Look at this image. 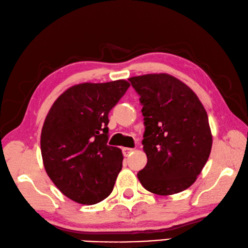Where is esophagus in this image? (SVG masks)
Instances as JSON below:
<instances>
[{
  "mask_svg": "<svg viewBox=\"0 0 248 248\" xmlns=\"http://www.w3.org/2000/svg\"><path fill=\"white\" fill-rule=\"evenodd\" d=\"M122 151H123V155H125V157H127V155H129L133 153L134 149H132V148H123V149H122Z\"/></svg>",
  "mask_w": 248,
  "mask_h": 248,
  "instance_id": "34e87169",
  "label": "esophagus"
}]
</instances>
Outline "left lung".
I'll return each mask as SVG.
<instances>
[{"label":"left lung","mask_w":248,"mask_h":248,"mask_svg":"<svg viewBox=\"0 0 248 248\" xmlns=\"http://www.w3.org/2000/svg\"><path fill=\"white\" fill-rule=\"evenodd\" d=\"M140 95L147 164L137 173L149 192L167 196L188 188L209 158L212 135L196 93L169 74L128 78Z\"/></svg>","instance_id":"left-lung-1"}]
</instances>
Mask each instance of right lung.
<instances>
[{
  "instance_id": "1",
  "label": "right lung",
  "mask_w": 248,
  "mask_h": 248,
  "mask_svg": "<svg viewBox=\"0 0 248 248\" xmlns=\"http://www.w3.org/2000/svg\"><path fill=\"white\" fill-rule=\"evenodd\" d=\"M129 87L124 79L84 82L55 100L43 123V166L61 193L82 205H94L112 193L123 155L108 145V112Z\"/></svg>"
}]
</instances>
